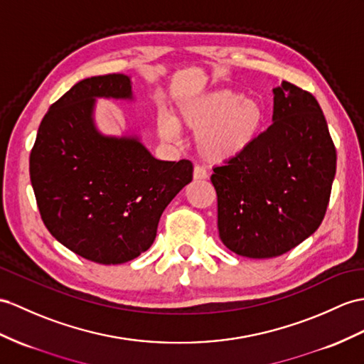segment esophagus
Masks as SVG:
<instances>
[{
	"label": "esophagus",
	"mask_w": 364,
	"mask_h": 364,
	"mask_svg": "<svg viewBox=\"0 0 364 364\" xmlns=\"http://www.w3.org/2000/svg\"><path fill=\"white\" fill-rule=\"evenodd\" d=\"M193 177H194V181H205L207 177H208V174H207L205 170H203L202 166L196 165V166H194V170H193Z\"/></svg>",
	"instance_id": "1"
}]
</instances>
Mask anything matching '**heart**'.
<instances>
[{
  "instance_id": "1",
  "label": "heart",
  "mask_w": 364,
  "mask_h": 364,
  "mask_svg": "<svg viewBox=\"0 0 364 364\" xmlns=\"http://www.w3.org/2000/svg\"><path fill=\"white\" fill-rule=\"evenodd\" d=\"M264 125L262 106L242 94L220 90L205 92L183 102L176 120L161 115L159 134L164 140H176L179 128L196 134L202 157L213 164H223L244 154L258 139Z\"/></svg>"
}]
</instances>
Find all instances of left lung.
<instances>
[{"label": "left lung", "instance_id": "8db88e82", "mask_svg": "<svg viewBox=\"0 0 364 364\" xmlns=\"http://www.w3.org/2000/svg\"><path fill=\"white\" fill-rule=\"evenodd\" d=\"M272 125L241 156L213 168L219 237L245 258H274L316 232L336 151L320 105L289 82L273 87Z\"/></svg>", "mask_w": 364, "mask_h": 364}]
</instances>
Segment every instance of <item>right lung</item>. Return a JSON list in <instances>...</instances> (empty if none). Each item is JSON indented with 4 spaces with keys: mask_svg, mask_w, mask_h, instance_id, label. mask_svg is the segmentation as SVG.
<instances>
[{
    "mask_svg": "<svg viewBox=\"0 0 364 364\" xmlns=\"http://www.w3.org/2000/svg\"><path fill=\"white\" fill-rule=\"evenodd\" d=\"M97 99L132 102L131 77L85 78L50 106L31 153V182L58 242L85 259L123 264L151 247L164 210L193 181V165L159 161L137 132L103 134Z\"/></svg>",
    "mask_w": 364,
    "mask_h": 364,
    "instance_id": "right-lung-1",
    "label": "right lung"
}]
</instances>
